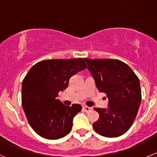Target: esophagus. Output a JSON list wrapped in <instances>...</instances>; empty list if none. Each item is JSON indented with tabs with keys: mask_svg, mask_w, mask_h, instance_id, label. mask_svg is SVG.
I'll return each instance as SVG.
<instances>
[{
	"mask_svg": "<svg viewBox=\"0 0 157 157\" xmlns=\"http://www.w3.org/2000/svg\"><path fill=\"white\" fill-rule=\"evenodd\" d=\"M83 109H84L85 112H86V113H89V112L92 111V107L87 106V105H84V106H83Z\"/></svg>",
	"mask_w": 157,
	"mask_h": 157,
	"instance_id": "esophagus-1",
	"label": "esophagus"
}]
</instances>
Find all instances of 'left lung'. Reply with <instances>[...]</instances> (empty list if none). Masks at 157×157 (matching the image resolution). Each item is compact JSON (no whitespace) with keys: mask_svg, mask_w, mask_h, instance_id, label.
I'll return each instance as SVG.
<instances>
[{"mask_svg":"<svg viewBox=\"0 0 157 157\" xmlns=\"http://www.w3.org/2000/svg\"><path fill=\"white\" fill-rule=\"evenodd\" d=\"M100 92L106 94L108 109L95 108L99 114L92 125L105 137L124 134L133 123L141 102L140 80L130 67L116 59H85Z\"/></svg>","mask_w":157,"mask_h":157,"instance_id":"1","label":"left lung"}]
</instances>
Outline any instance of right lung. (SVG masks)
Wrapping results in <instances>:
<instances>
[{
    "instance_id": "right-lung-1",
    "label": "right lung",
    "mask_w": 157,
    "mask_h": 157,
    "mask_svg": "<svg viewBox=\"0 0 157 157\" xmlns=\"http://www.w3.org/2000/svg\"><path fill=\"white\" fill-rule=\"evenodd\" d=\"M87 68L82 59H49L31 67L22 82L21 103L35 132L48 140L69 133L73 118L82 109L78 104L65 105L59 92L68 87L70 78Z\"/></svg>"
}]
</instances>
